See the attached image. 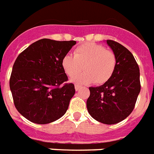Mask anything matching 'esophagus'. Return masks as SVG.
<instances>
[{
  "label": "esophagus",
  "instance_id": "esophagus-1",
  "mask_svg": "<svg viewBox=\"0 0 154 154\" xmlns=\"http://www.w3.org/2000/svg\"><path fill=\"white\" fill-rule=\"evenodd\" d=\"M81 87H82V86H80V85H78V84L75 85V89L76 91H78L80 89Z\"/></svg>",
  "mask_w": 154,
  "mask_h": 154
}]
</instances>
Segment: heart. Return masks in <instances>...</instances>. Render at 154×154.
Segmentation results:
<instances>
[{
	"label": "heart",
	"instance_id": "1",
	"mask_svg": "<svg viewBox=\"0 0 154 154\" xmlns=\"http://www.w3.org/2000/svg\"><path fill=\"white\" fill-rule=\"evenodd\" d=\"M61 66L69 77L78 75L83 67L84 72L72 79L75 83L85 84L95 82L103 84L114 75L117 57L114 51L101 44L86 43L75 48L74 56L65 55L61 60Z\"/></svg>",
	"mask_w": 154,
	"mask_h": 154
}]
</instances>
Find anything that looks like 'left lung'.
<instances>
[{
	"label": "left lung",
	"instance_id": "obj_1",
	"mask_svg": "<svg viewBox=\"0 0 154 154\" xmlns=\"http://www.w3.org/2000/svg\"><path fill=\"white\" fill-rule=\"evenodd\" d=\"M106 43L117 57L114 75L99 87H89L87 101L91 116L102 123L112 125L126 119L133 111L141 91L140 71L133 54L114 40Z\"/></svg>",
	"mask_w": 154,
	"mask_h": 154
}]
</instances>
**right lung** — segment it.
I'll list each match as a JSON object with an SVG mask.
<instances>
[{"label": "right lung", "instance_id": "1", "mask_svg": "<svg viewBox=\"0 0 154 154\" xmlns=\"http://www.w3.org/2000/svg\"><path fill=\"white\" fill-rule=\"evenodd\" d=\"M75 44L41 39L17 56L9 87L17 110L32 122L50 123L67 111L75 90L64 83L68 79L61 60Z\"/></svg>", "mask_w": 154, "mask_h": 154}]
</instances>
